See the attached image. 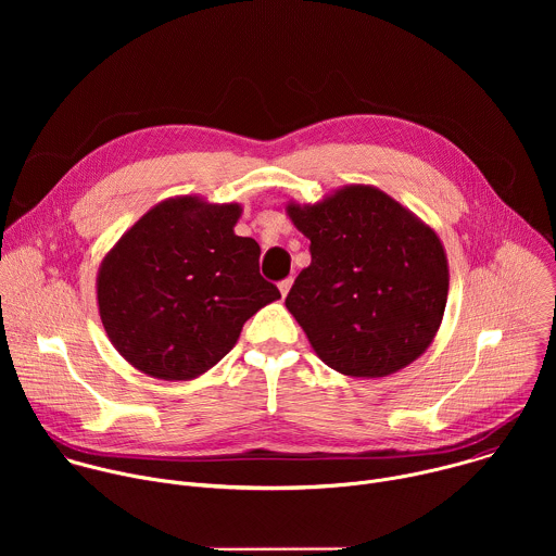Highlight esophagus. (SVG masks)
I'll return each instance as SVG.
<instances>
[{
	"mask_svg": "<svg viewBox=\"0 0 556 556\" xmlns=\"http://www.w3.org/2000/svg\"><path fill=\"white\" fill-rule=\"evenodd\" d=\"M290 288H292V277H288V279H283V281L279 283V292H281L283 299H286V294L290 292Z\"/></svg>",
	"mask_w": 556,
	"mask_h": 556,
	"instance_id": "1",
	"label": "esophagus"
}]
</instances>
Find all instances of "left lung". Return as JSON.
Segmentation results:
<instances>
[{
    "label": "left lung",
    "instance_id": "1",
    "mask_svg": "<svg viewBox=\"0 0 556 556\" xmlns=\"http://www.w3.org/2000/svg\"><path fill=\"white\" fill-rule=\"evenodd\" d=\"M312 262L286 296L312 350L354 378H382L433 343L448 294L438 232L371 185H345L314 204L288 202Z\"/></svg>",
    "mask_w": 556,
    "mask_h": 556
}]
</instances>
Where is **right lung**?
I'll use <instances>...</instances> for the list:
<instances>
[{
    "mask_svg": "<svg viewBox=\"0 0 556 556\" xmlns=\"http://www.w3.org/2000/svg\"><path fill=\"white\" fill-rule=\"evenodd\" d=\"M242 204L178 195L151 206L103 257L97 301L116 352L161 380L217 365L244 324L281 299L260 275L262 249L235 235Z\"/></svg>",
    "mask_w": 556,
    "mask_h": 556,
    "instance_id": "add662e5",
    "label": "right lung"
}]
</instances>
